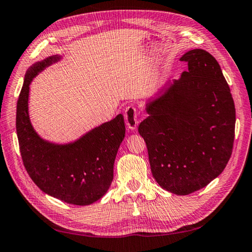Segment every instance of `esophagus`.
<instances>
[{
	"label": "esophagus",
	"instance_id": "obj_1",
	"mask_svg": "<svg viewBox=\"0 0 252 252\" xmlns=\"http://www.w3.org/2000/svg\"><path fill=\"white\" fill-rule=\"evenodd\" d=\"M125 120H126V126L129 127L130 130L137 129V126L139 125V122H140V120H139V115H138L137 110H135L133 106H127L126 107V111H125Z\"/></svg>",
	"mask_w": 252,
	"mask_h": 252
}]
</instances>
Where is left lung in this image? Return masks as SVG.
I'll return each instance as SVG.
<instances>
[{
    "mask_svg": "<svg viewBox=\"0 0 252 252\" xmlns=\"http://www.w3.org/2000/svg\"><path fill=\"white\" fill-rule=\"evenodd\" d=\"M189 69L146 104L139 125L153 176L176 195L205 187L224 170L232 154L235 109L219 63L203 49L181 57Z\"/></svg>",
    "mask_w": 252,
    "mask_h": 252,
    "instance_id": "left-lung-1",
    "label": "left lung"
}]
</instances>
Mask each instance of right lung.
<instances>
[{
	"label": "right lung",
	"instance_id": "right-lung-1",
	"mask_svg": "<svg viewBox=\"0 0 252 252\" xmlns=\"http://www.w3.org/2000/svg\"><path fill=\"white\" fill-rule=\"evenodd\" d=\"M62 58L49 56L27 70L17 104L20 151L28 174L43 193L68 204L90 205L104 196L113 181L114 160L126 135L125 119L119 114L67 143L40 137L29 115L30 84Z\"/></svg>",
	"mask_w": 252,
	"mask_h": 252
}]
</instances>
